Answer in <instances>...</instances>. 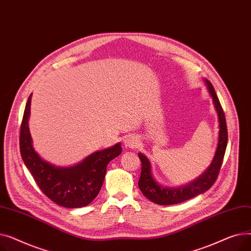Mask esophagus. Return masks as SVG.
Listing matches in <instances>:
<instances>
[{"label": "esophagus", "instance_id": "34e87169", "mask_svg": "<svg viewBox=\"0 0 251 251\" xmlns=\"http://www.w3.org/2000/svg\"><path fill=\"white\" fill-rule=\"evenodd\" d=\"M138 144V138L134 135H129L124 140V146L127 149H134L137 147Z\"/></svg>", "mask_w": 251, "mask_h": 251}]
</instances>
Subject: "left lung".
I'll return each instance as SVG.
<instances>
[{
  "mask_svg": "<svg viewBox=\"0 0 251 251\" xmlns=\"http://www.w3.org/2000/svg\"><path fill=\"white\" fill-rule=\"evenodd\" d=\"M203 81L204 84L206 85L209 96L213 99V102L215 105L216 112L218 114L219 120L218 146L214 159L208 166V168L195 180L183 186L168 187L162 185L161 183H159L154 179L151 173V161L148 159L147 155L138 152V156L141 161V174L138 181V187L147 199H149L151 201L156 204H177L191 200L193 197L205 192L212 187L219 175L228 142L226 118L222 109L220 100L217 97V94L215 92L213 84L210 83L207 79H203Z\"/></svg>",
  "mask_w": 251,
  "mask_h": 251,
  "instance_id": "8db88e82",
  "label": "left lung"
}]
</instances>
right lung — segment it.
Masks as SVG:
<instances>
[{
    "mask_svg": "<svg viewBox=\"0 0 251 251\" xmlns=\"http://www.w3.org/2000/svg\"><path fill=\"white\" fill-rule=\"evenodd\" d=\"M31 96L26 102L20 129V153L26 168L55 203L68 208L89 204L101 188L108 164L121 154V143L91 153L74 166L59 167L45 161L33 148L28 127Z\"/></svg>",
    "mask_w": 251,
    "mask_h": 251,
    "instance_id": "1",
    "label": "right lung"
}]
</instances>
